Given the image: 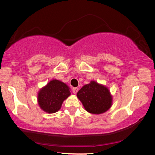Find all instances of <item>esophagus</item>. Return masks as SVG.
<instances>
[{
  "label": "esophagus",
  "mask_w": 155,
  "mask_h": 155,
  "mask_svg": "<svg viewBox=\"0 0 155 155\" xmlns=\"http://www.w3.org/2000/svg\"><path fill=\"white\" fill-rule=\"evenodd\" d=\"M78 91V88H72V92L74 93V94H76V93H77Z\"/></svg>",
  "instance_id": "esophagus-1"
}]
</instances>
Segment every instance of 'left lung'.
<instances>
[{
    "mask_svg": "<svg viewBox=\"0 0 155 155\" xmlns=\"http://www.w3.org/2000/svg\"><path fill=\"white\" fill-rule=\"evenodd\" d=\"M77 97L85 110L91 114H102L112 106V99L108 88L95 81L83 86L78 91Z\"/></svg>",
    "mask_w": 155,
    "mask_h": 155,
    "instance_id": "obj_1",
    "label": "left lung"
}]
</instances>
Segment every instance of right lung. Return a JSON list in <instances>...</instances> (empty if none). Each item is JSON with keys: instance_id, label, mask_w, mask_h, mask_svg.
Returning a JSON list of instances; mask_svg holds the SVG:
<instances>
[{"instance_id": "obj_1", "label": "right lung", "mask_w": 155, "mask_h": 155, "mask_svg": "<svg viewBox=\"0 0 155 155\" xmlns=\"http://www.w3.org/2000/svg\"><path fill=\"white\" fill-rule=\"evenodd\" d=\"M71 95L69 87L58 80H53L40 90L38 101L40 107L48 113H55L60 110L63 101Z\"/></svg>"}]
</instances>
